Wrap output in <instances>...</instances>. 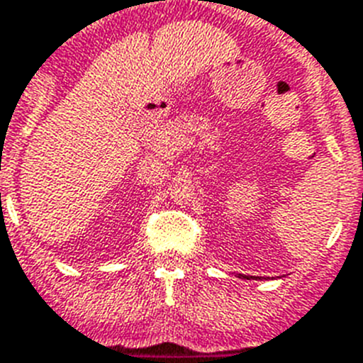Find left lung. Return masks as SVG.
<instances>
[{"instance_id":"1","label":"left lung","mask_w":363,"mask_h":363,"mask_svg":"<svg viewBox=\"0 0 363 363\" xmlns=\"http://www.w3.org/2000/svg\"><path fill=\"white\" fill-rule=\"evenodd\" d=\"M245 279H249V277H245Z\"/></svg>"}]
</instances>
